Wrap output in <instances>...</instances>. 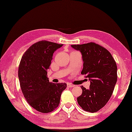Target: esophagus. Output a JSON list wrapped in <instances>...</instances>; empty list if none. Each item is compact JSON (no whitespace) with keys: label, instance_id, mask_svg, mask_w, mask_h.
I'll return each mask as SVG.
<instances>
[{"label":"esophagus","instance_id":"esophagus-1","mask_svg":"<svg viewBox=\"0 0 132 132\" xmlns=\"http://www.w3.org/2000/svg\"><path fill=\"white\" fill-rule=\"evenodd\" d=\"M67 86H68V87H75V85H71V83H68V85H67Z\"/></svg>","mask_w":132,"mask_h":132}]
</instances>
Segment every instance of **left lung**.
I'll list each match as a JSON object with an SVG mask.
<instances>
[{"label":"left lung","instance_id":"1","mask_svg":"<svg viewBox=\"0 0 132 132\" xmlns=\"http://www.w3.org/2000/svg\"><path fill=\"white\" fill-rule=\"evenodd\" d=\"M71 46L82 53L83 68L81 74L90 80L89 89L83 86L82 94L77 97L84 111L94 113L99 111L109 101L117 79V65L108 50L93 42Z\"/></svg>","mask_w":132,"mask_h":132}]
</instances>
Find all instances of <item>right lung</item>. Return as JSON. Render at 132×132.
Here are the masks:
<instances>
[{
  "instance_id": "add662e5",
  "label": "right lung",
  "mask_w": 132,
  "mask_h": 132,
  "mask_svg": "<svg viewBox=\"0 0 132 132\" xmlns=\"http://www.w3.org/2000/svg\"><path fill=\"white\" fill-rule=\"evenodd\" d=\"M62 45L46 40L37 42L24 53L19 64L18 77L25 99L41 113L51 112L58 107L67 87L64 83L49 82L47 75L53 53Z\"/></svg>"
}]
</instances>
